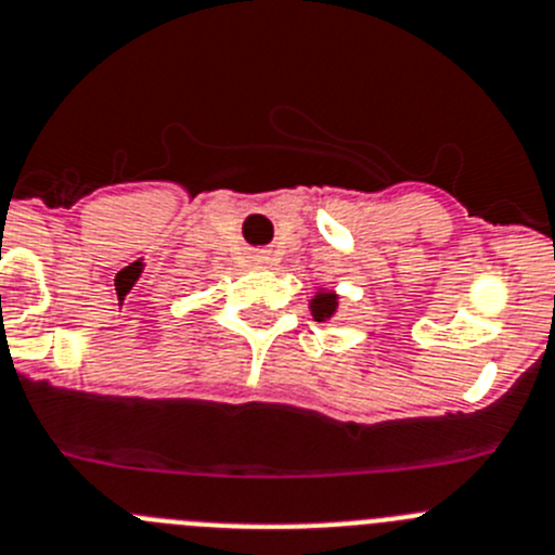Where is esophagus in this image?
Masks as SVG:
<instances>
[{"label":"esophagus","mask_w":555,"mask_h":555,"mask_svg":"<svg viewBox=\"0 0 555 555\" xmlns=\"http://www.w3.org/2000/svg\"><path fill=\"white\" fill-rule=\"evenodd\" d=\"M251 262H254V266H266V262H268V254H266V251L251 254Z\"/></svg>","instance_id":"34e87169"}]
</instances>
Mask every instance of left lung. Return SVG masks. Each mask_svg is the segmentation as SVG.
I'll list each match as a JSON object with an SVG mask.
<instances>
[{"label": "left lung", "instance_id": "1", "mask_svg": "<svg viewBox=\"0 0 555 555\" xmlns=\"http://www.w3.org/2000/svg\"><path fill=\"white\" fill-rule=\"evenodd\" d=\"M309 309H312V318L318 323L332 321L334 312H337V293H332V289H321V293L309 301Z\"/></svg>", "mask_w": 555, "mask_h": 555}]
</instances>
